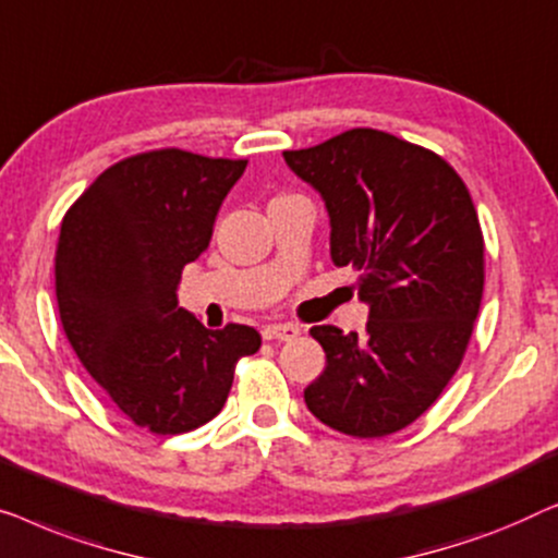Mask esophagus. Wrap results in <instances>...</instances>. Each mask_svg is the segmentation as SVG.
I'll return each instance as SVG.
<instances>
[{
    "label": "esophagus",
    "instance_id": "1",
    "mask_svg": "<svg viewBox=\"0 0 558 558\" xmlns=\"http://www.w3.org/2000/svg\"><path fill=\"white\" fill-rule=\"evenodd\" d=\"M298 333H301V328L293 324H270L263 328L265 341H293Z\"/></svg>",
    "mask_w": 558,
    "mask_h": 558
}]
</instances>
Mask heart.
<instances>
[{
	"instance_id": "b5f03b06",
	"label": "heart",
	"mask_w": 558,
	"mask_h": 558,
	"mask_svg": "<svg viewBox=\"0 0 558 558\" xmlns=\"http://www.w3.org/2000/svg\"><path fill=\"white\" fill-rule=\"evenodd\" d=\"M278 199H282V197H278Z\"/></svg>"
}]
</instances>
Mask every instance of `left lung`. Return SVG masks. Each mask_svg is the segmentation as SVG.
<instances>
[{
  "label": "left lung",
  "mask_w": 558,
  "mask_h": 558,
  "mask_svg": "<svg viewBox=\"0 0 558 558\" xmlns=\"http://www.w3.org/2000/svg\"><path fill=\"white\" fill-rule=\"evenodd\" d=\"M282 156L324 197L331 260L359 270L368 305L361 336L311 328L326 368L305 404L343 435L399 433L442 395L481 311L483 232L468 186L442 156L374 129Z\"/></svg>",
  "instance_id": "8db88e82"
}]
</instances>
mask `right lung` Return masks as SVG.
<instances>
[{
	"mask_svg": "<svg viewBox=\"0 0 558 558\" xmlns=\"http://www.w3.org/2000/svg\"><path fill=\"white\" fill-rule=\"evenodd\" d=\"M245 167L182 148L136 154L106 169L62 217V328L108 399L148 433H190L217 417L234 364L260 349L255 328L211 331L177 301L184 265L209 247Z\"/></svg>",
	"mask_w": 558,
	"mask_h": 558,
	"instance_id": "1",
	"label": "right lung"
}]
</instances>
